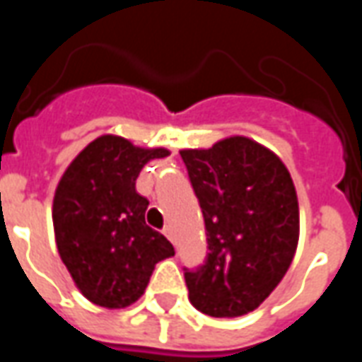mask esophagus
<instances>
[{"label": "esophagus", "instance_id": "1", "mask_svg": "<svg viewBox=\"0 0 362 362\" xmlns=\"http://www.w3.org/2000/svg\"><path fill=\"white\" fill-rule=\"evenodd\" d=\"M163 233H165V236H166V238H168V240H170V243H174L173 227H165V230H163Z\"/></svg>", "mask_w": 362, "mask_h": 362}]
</instances>
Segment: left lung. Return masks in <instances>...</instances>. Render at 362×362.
Wrapping results in <instances>:
<instances>
[{"label": "left lung", "instance_id": "left-lung-1", "mask_svg": "<svg viewBox=\"0 0 362 362\" xmlns=\"http://www.w3.org/2000/svg\"><path fill=\"white\" fill-rule=\"evenodd\" d=\"M207 233V258L184 269L189 303L213 318L256 310L285 277L298 244V199L281 158L233 135L182 149Z\"/></svg>", "mask_w": 362, "mask_h": 362}]
</instances>
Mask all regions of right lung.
Here are the masks:
<instances>
[{"instance_id":"1","label":"right lung","mask_w":362,"mask_h":362,"mask_svg":"<svg viewBox=\"0 0 362 362\" xmlns=\"http://www.w3.org/2000/svg\"><path fill=\"white\" fill-rule=\"evenodd\" d=\"M163 147H135L100 135L71 160L54 196L52 219L62 262L93 304L126 308L145 293L173 244L145 223L147 197L135 192L141 168L163 158Z\"/></svg>"}]
</instances>
